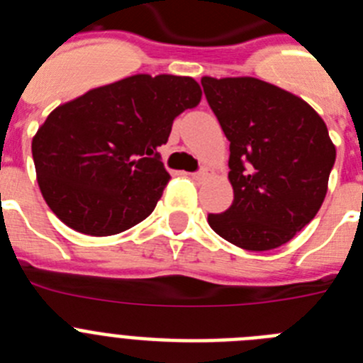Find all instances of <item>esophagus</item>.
Here are the masks:
<instances>
[{
  "mask_svg": "<svg viewBox=\"0 0 363 363\" xmlns=\"http://www.w3.org/2000/svg\"><path fill=\"white\" fill-rule=\"evenodd\" d=\"M191 176L194 179H203V178H207V176H209V169H201V171H198V172H192Z\"/></svg>",
  "mask_w": 363,
  "mask_h": 363,
  "instance_id": "34e87169",
  "label": "esophagus"
}]
</instances>
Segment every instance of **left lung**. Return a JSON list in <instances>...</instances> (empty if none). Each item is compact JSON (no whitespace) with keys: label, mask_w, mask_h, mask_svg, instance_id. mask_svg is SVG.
Here are the masks:
<instances>
[{"label":"left lung","mask_w":363,"mask_h":363,"mask_svg":"<svg viewBox=\"0 0 363 363\" xmlns=\"http://www.w3.org/2000/svg\"><path fill=\"white\" fill-rule=\"evenodd\" d=\"M205 98L230 142L234 200L209 214L211 229L245 251H271L316 216L336 149L309 104L256 78H201Z\"/></svg>","instance_id":"1"}]
</instances>
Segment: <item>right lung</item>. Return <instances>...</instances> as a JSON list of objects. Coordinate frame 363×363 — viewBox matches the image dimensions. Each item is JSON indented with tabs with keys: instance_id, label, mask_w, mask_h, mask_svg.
Masks as SVG:
<instances>
[{
	"instance_id": "right-lung-1",
	"label": "right lung",
	"mask_w": 363,
	"mask_h": 363,
	"mask_svg": "<svg viewBox=\"0 0 363 363\" xmlns=\"http://www.w3.org/2000/svg\"><path fill=\"white\" fill-rule=\"evenodd\" d=\"M187 76L136 74L54 108L32 138L41 194L70 229L123 233L154 211L169 184L158 147L176 116L196 107Z\"/></svg>"
}]
</instances>
